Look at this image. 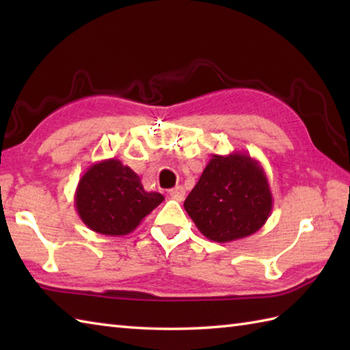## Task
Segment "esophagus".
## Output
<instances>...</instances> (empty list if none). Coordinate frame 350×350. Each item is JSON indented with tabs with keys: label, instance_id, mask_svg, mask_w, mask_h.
Listing matches in <instances>:
<instances>
[{
	"label": "esophagus",
	"instance_id": "obj_1",
	"mask_svg": "<svg viewBox=\"0 0 350 350\" xmlns=\"http://www.w3.org/2000/svg\"><path fill=\"white\" fill-rule=\"evenodd\" d=\"M170 196L173 197L174 200H177V202H182V200L185 198V188L183 187H176L170 191Z\"/></svg>",
	"mask_w": 350,
	"mask_h": 350
}]
</instances>
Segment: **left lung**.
<instances>
[{
  "label": "left lung",
  "mask_w": 350,
  "mask_h": 350,
  "mask_svg": "<svg viewBox=\"0 0 350 350\" xmlns=\"http://www.w3.org/2000/svg\"><path fill=\"white\" fill-rule=\"evenodd\" d=\"M183 207L207 239L226 243L265 226L272 192L262 163L248 153L212 154Z\"/></svg>",
  "instance_id": "1"
}]
</instances>
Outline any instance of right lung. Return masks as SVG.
<instances>
[{"mask_svg": "<svg viewBox=\"0 0 350 350\" xmlns=\"http://www.w3.org/2000/svg\"><path fill=\"white\" fill-rule=\"evenodd\" d=\"M162 202V194L147 192L135 171L114 158L87 168L75 192L81 221L105 236L132 233Z\"/></svg>", "mask_w": 350, "mask_h": 350, "instance_id": "1", "label": "right lung"}]
</instances>
